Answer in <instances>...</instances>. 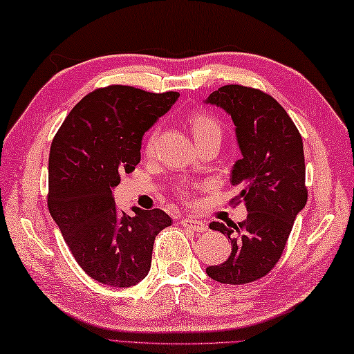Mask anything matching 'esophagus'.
Returning <instances> with one entry per match:
<instances>
[{"label":"esophagus","instance_id":"obj_1","mask_svg":"<svg viewBox=\"0 0 354 354\" xmlns=\"http://www.w3.org/2000/svg\"><path fill=\"white\" fill-rule=\"evenodd\" d=\"M180 222H182V225H183V227H188V228H191V230H194V232H197V233H201V232H207V225L203 224L202 221L189 219V218H183Z\"/></svg>","mask_w":354,"mask_h":354}]
</instances>
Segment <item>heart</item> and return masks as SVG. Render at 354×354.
Returning a JSON list of instances; mask_svg holds the SVG:
<instances>
[{
  "instance_id": "heart-1",
  "label": "heart",
  "mask_w": 354,
  "mask_h": 354,
  "mask_svg": "<svg viewBox=\"0 0 354 354\" xmlns=\"http://www.w3.org/2000/svg\"><path fill=\"white\" fill-rule=\"evenodd\" d=\"M189 127L191 132L194 135L196 142H201L203 140L209 138V136H221V126L219 122L214 120V118L205 113V111H194V113L189 115ZM158 136V130L153 129L149 132L146 142H145V151L149 153L152 152V149L155 146V141H157Z\"/></svg>"
}]
</instances>
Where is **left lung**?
Returning <instances> with one entry per match:
<instances>
[{
    "label": "left lung",
    "instance_id": "obj_1",
    "mask_svg": "<svg viewBox=\"0 0 354 354\" xmlns=\"http://www.w3.org/2000/svg\"><path fill=\"white\" fill-rule=\"evenodd\" d=\"M232 116L241 157L230 182L245 203L239 224L212 222L232 243L225 263L207 274L224 284H245L268 275L280 259L294 221L308 201L301 135L280 104L266 93L243 85H225L205 99Z\"/></svg>",
    "mask_w": 354,
    "mask_h": 354
}]
</instances>
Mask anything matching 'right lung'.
Wrapping results in <instances>:
<instances>
[{
	"mask_svg": "<svg viewBox=\"0 0 354 354\" xmlns=\"http://www.w3.org/2000/svg\"><path fill=\"white\" fill-rule=\"evenodd\" d=\"M133 86L95 90L74 105L49 151L48 208L74 259L93 280L130 288L146 278L163 209L120 212L113 189L141 160V141L178 99Z\"/></svg>",
	"mask_w": 354,
	"mask_h": 354,
	"instance_id": "add662e5",
	"label": "right lung"
}]
</instances>
